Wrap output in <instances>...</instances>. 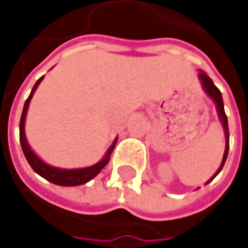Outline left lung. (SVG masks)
Listing matches in <instances>:
<instances>
[{"instance_id":"8db88e82","label":"left lung","mask_w":248,"mask_h":248,"mask_svg":"<svg viewBox=\"0 0 248 248\" xmlns=\"http://www.w3.org/2000/svg\"><path fill=\"white\" fill-rule=\"evenodd\" d=\"M199 78L200 82H201V86H202L203 91L206 92V94L214 101V104L217 105V116L220 119L221 124H223V128H224V134H225V150H224V155H223V160H221V164L219 166V169L217 170V173L214 174L213 177L210 178L205 184H209L214 178L217 177V174L220 173V170L223 169V166L225 164V160L228 157V151H229V129H228V119L227 115H225L224 111V104H223V97H221L220 91L217 90V86L214 84V82L211 80L209 75L206 74L203 70H200L199 73Z\"/></svg>"}]
</instances>
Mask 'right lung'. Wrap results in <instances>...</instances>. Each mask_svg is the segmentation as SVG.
Returning a JSON list of instances; mask_svg holds the SVG:
<instances>
[{"label": "right lung", "mask_w": 248, "mask_h": 248, "mask_svg": "<svg viewBox=\"0 0 248 248\" xmlns=\"http://www.w3.org/2000/svg\"><path fill=\"white\" fill-rule=\"evenodd\" d=\"M42 80L43 77H41V78L35 82L31 94H29V97H28L27 101H25V104H24L23 114H21L20 119V125H19L21 150H23L24 152V156H25V158H27L28 162H29V165L31 166V169L34 170L38 175L45 178L46 180L51 182V183L57 184V186H64V187H74V186H80V184L87 183V182H90L91 179H93V178L96 177L97 174L100 173L101 170L108 165V162L110 161V156H111V152L114 151V147L115 144H116L118 138H115L114 143L108 147V152L105 154L102 160H100L97 164H94V165L92 166L80 168V169H61V168H56V166L46 164L42 158L39 157V156L31 150V147L29 146V143H28L27 137H25V118H27L29 102H31V97H33L35 90L38 88L39 83L42 82Z\"/></svg>", "instance_id": "add662e5"}]
</instances>
